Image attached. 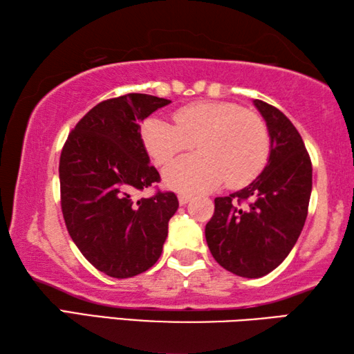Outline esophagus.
I'll return each instance as SVG.
<instances>
[{
    "mask_svg": "<svg viewBox=\"0 0 354 354\" xmlns=\"http://www.w3.org/2000/svg\"><path fill=\"white\" fill-rule=\"evenodd\" d=\"M190 198H192V195H189V194H179L178 195V201H179V205H181V206L187 205Z\"/></svg>",
    "mask_w": 354,
    "mask_h": 354,
    "instance_id": "obj_1",
    "label": "esophagus"
}]
</instances>
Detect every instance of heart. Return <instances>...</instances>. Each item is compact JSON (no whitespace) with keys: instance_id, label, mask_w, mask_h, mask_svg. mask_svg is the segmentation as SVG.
Here are the masks:
<instances>
[{"instance_id":"obj_1","label":"heart","mask_w":354,"mask_h":354,"mask_svg":"<svg viewBox=\"0 0 354 354\" xmlns=\"http://www.w3.org/2000/svg\"><path fill=\"white\" fill-rule=\"evenodd\" d=\"M170 124L151 117L142 124V140L158 165H167L192 147L198 154L183 158L165 170L173 189L212 190L226 181L242 187L259 175L270 156V134L256 113L226 101H198L178 109Z\"/></svg>"}]
</instances>
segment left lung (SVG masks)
<instances>
[{"instance_id": "1", "label": "left lung", "mask_w": 354, "mask_h": 354, "mask_svg": "<svg viewBox=\"0 0 354 354\" xmlns=\"http://www.w3.org/2000/svg\"><path fill=\"white\" fill-rule=\"evenodd\" d=\"M254 104L270 133V158L247 187L214 200L205 230L214 259L243 278H261L286 259L301 234L313 190V164L297 128L274 106Z\"/></svg>"}]
</instances>
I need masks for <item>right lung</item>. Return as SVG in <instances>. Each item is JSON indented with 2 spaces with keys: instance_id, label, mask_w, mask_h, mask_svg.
<instances>
[{
  "instance_id": "obj_1",
  "label": "right lung",
  "mask_w": 354,
  "mask_h": 354,
  "mask_svg": "<svg viewBox=\"0 0 354 354\" xmlns=\"http://www.w3.org/2000/svg\"><path fill=\"white\" fill-rule=\"evenodd\" d=\"M169 103L145 93L101 101L64 143L59 179L65 226L82 256L107 277H136L162 253L176 195L158 189L137 200L134 194L160 181L149 165L140 122Z\"/></svg>"
}]
</instances>
